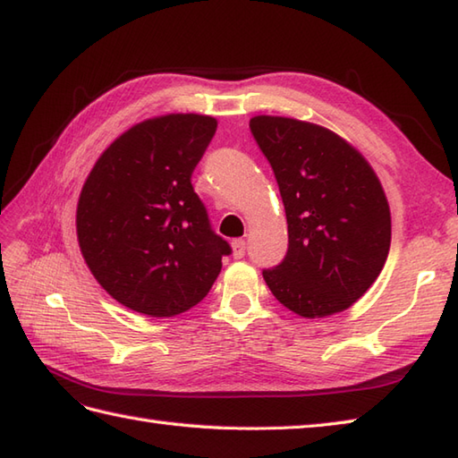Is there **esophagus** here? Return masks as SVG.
I'll use <instances>...</instances> for the list:
<instances>
[{"label": "esophagus", "mask_w": 458, "mask_h": 458, "mask_svg": "<svg viewBox=\"0 0 458 458\" xmlns=\"http://www.w3.org/2000/svg\"><path fill=\"white\" fill-rule=\"evenodd\" d=\"M232 253H233V258H236V259L243 258V253H246V242H243V240H233L232 242Z\"/></svg>", "instance_id": "esophagus-1"}]
</instances>
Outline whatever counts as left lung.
Listing matches in <instances>:
<instances>
[{"label": "left lung", "instance_id": "left-lung-1", "mask_svg": "<svg viewBox=\"0 0 458 458\" xmlns=\"http://www.w3.org/2000/svg\"><path fill=\"white\" fill-rule=\"evenodd\" d=\"M250 129L269 159L289 225V251L263 279L302 318L344 312L385 267L392 222L375 169L326 126L258 114Z\"/></svg>", "mask_w": 458, "mask_h": 458}]
</instances>
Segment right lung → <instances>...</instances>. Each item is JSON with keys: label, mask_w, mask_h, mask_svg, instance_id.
I'll list each match as a JSON object with an SVG mask.
<instances>
[{"label": "right lung", "mask_w": 458, "mask_h": 458, "mask_svg": "<svg viewBox=\"0 0 458 458\" xmlns=\"http://www.w3.org/2000/svg\"><path fill=\"white\" fill-rule=\"evenodd\" d=\"M215 132L208 114L146 119L116 138L85 179L76 212L81 255L134 312L169 318L193 308L232 251L191 185Z\"/></svg>", "instance_id": "obj_1"}]
</instances>
